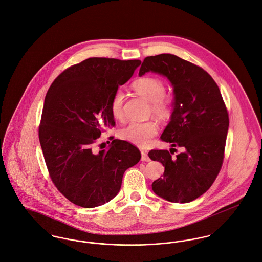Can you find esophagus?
<instances>
[{
    "label": "esophagus",
    "instance_id": "esophagus-1",
    "mask_svg": "<svg viewBox=\"0 0 262 262\" xmlns=\"http://www.w3.org/2000/svg\"><path fill=\"white\" fill-rule=\"evenodd\" d=\"M141 160L142 161H150V158L148 157L147 151H145V150H141Z\"/></svg>",
    "mask_w": 262,
    "mask_h": 262
}]
</instances>
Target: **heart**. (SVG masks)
<instances>
[{"label": "heart", "mask_w": 262, "mask_h": 262, "mask_svg": "<svg viewBox=\"0 0 262 262\" xmlns=\"http://www.w3.org/2000/svg\"><path fill=\"white\" fill-rule=\"evenodd\" d=\"M133 89L150 102V112L157 118L166 120L173 112L175 99L172 94L166 93L165 83L158 77L144 76L135 80L132 84ZM124 93L116 90L110 101V111L112 116L118 121L124 118ZM158 125L154 120L145 122H131L119 131L120 138L127 142L145 147L157 134Z\"/></svg>", "instance_id": "obj_1"}]
</instances>
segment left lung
<instances>
[{"label":"left lung","mask_w":262,"mask_h":262,"mask_svg":"<svg viewBox=\"0 0 262 262\" xmlns=\"http://www.w3.org/2000/svg\"><path fill=\"white\" fill-rule=\"evenodd\" d=\"M149 71L166 76L174 87V110L161 140L183 148L175 157L167 150L148 153L165 167L152 189L170 202L187 203L208 190L220 172L229 126L227 108L213 78L193 63L160 54L144 59L139 75Z\"/></svg>","instance_id":"left-lung-1"}]
</instances>
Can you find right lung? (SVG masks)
<instances>
[{
  "label": "right lung",
  "mask_w": 262,
  "mask_h": 262,
  "mask_svg": "<svg viewBox=\"0 0 262 262\" xmlns=\"http://www.w3.org/2000/svg\"><path fill=\"white\" fill-rule=\"evenodd\" d=\"M140 60L89 58L62 72L45 97L39 140L49 176L72 203L92 208L113 199L124 172L141 158L139 149L119 139L98 150L101 133L115 125L112 95Z\"/></svg>",
  "instance_id": "add662e5"
}]
</instances>
